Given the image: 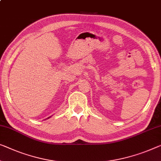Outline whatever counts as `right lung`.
Returning <instances> with one entry per match:
<instances>
[{
    "label": "right lung",
    "mask_w": 161,
    "mask_h": 161,
    "mask_svg": "<svg viewBox=\"0 0 161 161\" xmlns=\"http://www.w3.org/2000/svg\"><path fill=\"white\" fill-rule=\"evenodd\" d=\"M50 117H51V116H50V117H48V118H47L46 119H49V118H50Z\"/></svg>",
    "instance_id": "add662e5"
}]
</instances>
